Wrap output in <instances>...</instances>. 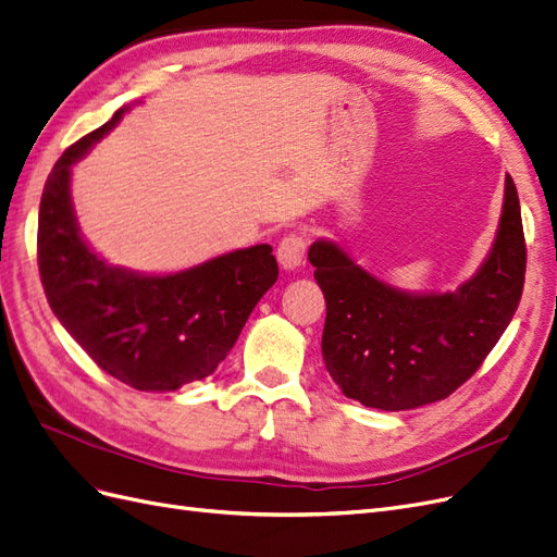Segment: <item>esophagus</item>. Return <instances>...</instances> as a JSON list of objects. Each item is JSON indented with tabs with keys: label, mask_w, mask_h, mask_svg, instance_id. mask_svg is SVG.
I'll use <instances>...</instances> for the list:
<instances>
[{
	"label": "esophagus",
	"mask_w": 557,
	"mask_h": 557,
	"mask_svg": "<svg viewBox=\"0 0 557 557\" xmlns=\"http://www.w3.org/2000/svg\"><path fill=\"white\" fill-rule=\"evenodd\" d=\"M305 256H307V237L299 232L288 234V237H283L276 250V258L281 262L283 269H297L305 264Z\"/></svg>",
	"instance_id": "1"
}]
</instances>
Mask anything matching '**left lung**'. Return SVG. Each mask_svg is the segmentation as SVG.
I'll list each match as a JSON object with an SVG mask.
<instances>
[{"mask_svg":"<svg viewBox=\"0 0 557 557\" xmlns=\"http://www.w3.org/2000/svg\"><path fill=\"white\" fill-rule=\"evenodd\" d=\"M309 260L327 305L323 360L342 393L383 411L446 399L483 364L522 295L528 248L513 178L491 256L455 293H401L325 239Z\"/></svg>","mask_w":557,"mask_h":557,"instance_id":"left-lung-1","label":"left lung"}]
</instances>
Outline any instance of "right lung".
Segmentation results:
<instances>
[{"label": "right lung", "mask_w": 557, "mask_h": 557, "mask_svg": "<svg viewBox=\"0 0 557 557\" xmlns=\"http://www.w3.org/2000/svg\"><path fill=\"white\" fill-rule=\"evenodd\" d=\"M72 144L48 174L39 207L37 260L50 309L113 379L170 393L215 372L250 311L278 278L272 246L225 252L185 272L146 276L111 267L83 242L72 207V164L121 121Z\"/></svg>", "instance_id": "add662e5"}]
</instances>
